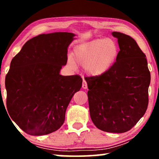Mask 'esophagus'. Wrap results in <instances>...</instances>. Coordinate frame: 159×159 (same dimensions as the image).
Masks as SVG:
<instances>
[{
  "mask_svg": "<svg viewBox=\"0 0 159 159\" xmlns=\"http://www.w3.org/2000/svg\"><path fill=\"white\" fill-rule=\"evenodd\" d=\"M82 88H83V89H87V88H88V85H87V83H86V81H85V80H83V81Z\"/></svg>",
  "mask_w": 159,
  "mask_h": 159,
  "instance_id": "1",
  "label": "esophagus"
}]
</instances>
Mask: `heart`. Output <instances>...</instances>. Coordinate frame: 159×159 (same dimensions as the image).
Here are the masks:
<instances>
[{
    "label": "heart",
    "instance_id": "heart-1",
    "mask_svg": "<svg viewBox=\"0 0 159 159\" xmlns=\"http://www.w3.org/2000/svg\"><path fill=\"white\" fill-rule=\"evenodd\" d=\"M118 55V47L114 40L110 38L96 39L75 48L74 60L69 57L68 63L72 68H76V62L85 67L89 74L99 76L111 68Z\"/></svg>",
    "mask_w": 159,
    "mask_h": 159
}]
</instances>
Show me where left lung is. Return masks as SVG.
<instances>
[{
	"label": "left lung",
	"instance_id": "1",
	"mask_svg": "<svg viewBox=\"0 0 159 159\" xmlns=\"http://www.w3.org/2000/svg\"><path fill=\"white\" fill-rule=\"evenodd\" d=\"M120 51L106 74L85 79L90 114L99 130L125 133L147 111L151 76L146 55L128 35L114 31Z\"/></svg>",
	"mask_w": 159,
	"mask_h": 159
}]
</instances>
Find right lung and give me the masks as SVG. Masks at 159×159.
I'll use <instances>...</instances> for the list:
<instances>
[{"label":"right lung","mask_w":159,"mask_h":159,"mask_svg":"<svg viewBox=\"0 0 159 159\" xmlns=\"http://www.w3.org/2000/svg\"><path fill=\"white\" fill-rule=\"evenodd\" d=\"M75 36L68 32L39 35L12 60L5 77L7 109L26 133L44 135L64 123L67 107L83 82L79 75L60 74Z\"/></svg>","instance_id":"add662e5"}]
</instances>
